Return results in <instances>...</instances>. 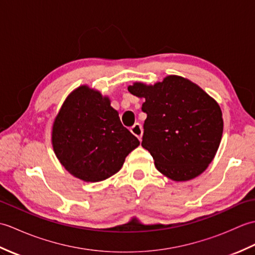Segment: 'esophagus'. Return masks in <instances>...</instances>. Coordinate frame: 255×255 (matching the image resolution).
<instances>
[{
    "label": "esophagus",
    "instance_id": "1",
    "mask_svg": "<svg viewBox=\"0 0 255 255\" xmlns=\"http://www.w3.org/2000/svg\"><path fill=\"white\" fill-rule=\"evenodd\" d=\"M130 131L132 132V134H134L138 139L139 141H141V137H142V127L140 124H134L133 126L130 128Z\"/></svg>",
    "mask_w": 255,
    "mask_h": 255
}]
</instances>
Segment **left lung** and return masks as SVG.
<instances>
[{
	"label": "left lung",
	"instance_id": "obj_1",
	"mask_svg": "<svg viewBox=\"0 0 255 255\" xmlns=\"http://www.w3.org/2000/svg\"><path fill=\"white\" fill-rule=\"evenodd\" d=\"M147 114L141 145L162 174L187 181L203 173L217 152L224 121L219 105L191 81L170 75L153 86L134 83Z\"/></svg>",
	"mask_w": 255,
	"mask_h": 255
}]
</instances>
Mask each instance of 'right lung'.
Segmentation results:
<instances>
[{"label":"right lung","mask_w":255,"mask_h":255,"mask_svg":"<svg viewBox=\"0 0 255 255\" xmlns=\"http://www.w3.org/2000/svg\"><path fill=\"white\" fill-rule=\"evenodd\" d=\"M139 143L123 126L110 100L86 86L68 96L52 127L57 158L85 182H100L115 174Z\"/></svg>","instance_id":"obj_1"}]
</instances>
